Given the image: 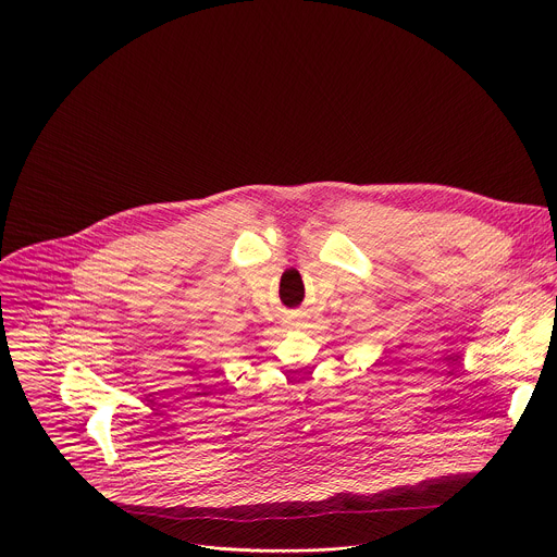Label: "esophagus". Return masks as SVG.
<instances>
[{
  "label": "esophagus",
  "instance_id": "esophagus-1",
  "mask_svg": "<svg viewBox=\"0 0 557 557\" xmlns=\"http://www.w3.org/2000/svg\"><path fill=\"white\" fill-rule=\"evenodd\" d=\"M301 322H304V312H290L288 314V324L290 326H301Z\"/></svg>",
  "mask_w": 557,
  "mask_h": 557
}]
</instances>
